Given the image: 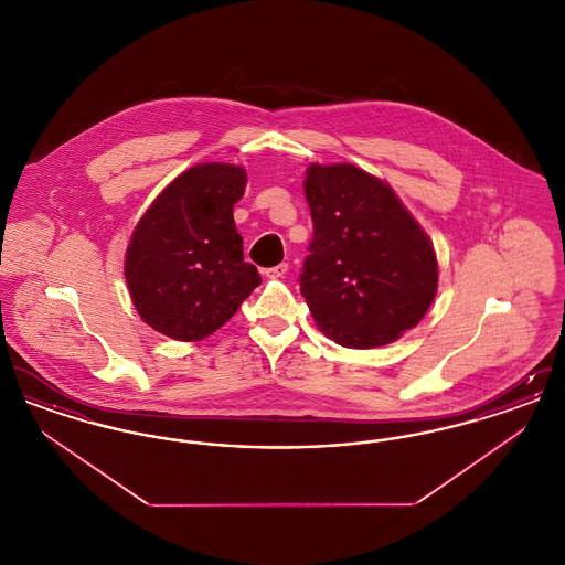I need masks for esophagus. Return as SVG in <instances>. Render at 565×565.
<instances>
[{
    "mask_svg": "<svg viewBox=\"0 0 565 565\" xmlns=\"http://www.w3.org/2000/svg\"><path fill=\"white\" fill-rule=\"evenodd\" d=\"M286 273H288V263H281V265H275V267L265 270V275H267L269 279H279V277H284Z\"/></svg>",
    "mask_w": 565,
    "mask_h": 565,
    "instance_id": "1",
    "label": "esophagus"
}]
</instances>
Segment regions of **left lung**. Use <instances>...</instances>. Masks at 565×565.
Returning <instances> with one entry per match:
<instances>
[{"label":"left lung","instance_id":"1","mask_svg":"<svg viewBox=\"0 0 565 565\" xmlns=\"http://www.w3.org/2000/svg\"><path fill=\"white\" fill-rule=\"evenodd\" d=\"M305 194L313 239L298 284L323 334L369 350L415 328L436 295L438 265L394 190L353 164H311Z\"/></svg>","mask_w":565,"mask_h":565}]
</instances>
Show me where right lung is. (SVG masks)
I'll list each match as a JSON object with an SVG mask.
<instances>
[{"label":"right lung","mask_w":565,"mask_h":565,"mask_svg":"<svg viewBox=\"0 0 565 565\" xmlns=\"http://www.w3.org/2000/svg\"><path fill=\"white\" fill-rule=\"evenodd\" d=\"M245 182L237 164L190 167L139 220L125 277L137 313L164 337H210L260 286L258 269L243 260L233 220Z\"/></svg>","instance_id":"right-lung-1"}]
</instances>
